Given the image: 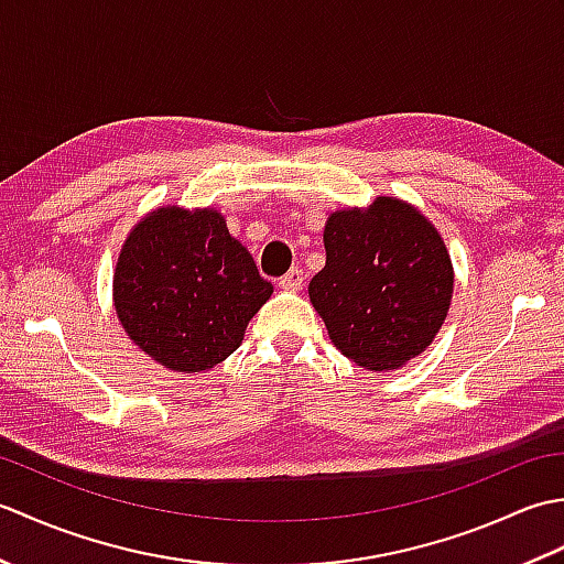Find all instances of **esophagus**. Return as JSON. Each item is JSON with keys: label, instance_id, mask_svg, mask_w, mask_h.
Listing matches in <instances>:
<instances>
[{"label": "esophagus", "instance_id": "1", "mask_svg": "<svg viewBox=\"0 0 564 564\" xmlns=\"http://www.w3.org/2000/svg\"><path fill=\"white\" fill-rule=\"evenodd\" d=\"M303 283H305V273H303V269H291L289 273L281 275V279H279V289L295 293V291H301V289H303Z\"/></svg>", "mask_w": 564, "mask_h": 564}]
</instances>
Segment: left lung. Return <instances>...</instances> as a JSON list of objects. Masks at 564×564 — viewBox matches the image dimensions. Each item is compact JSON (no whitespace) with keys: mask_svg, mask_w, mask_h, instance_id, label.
I'll use <instances>...</instances> for the list:
<instances>
[{"mask_svg":"<svg viewBox=\"0 0 564 564\" xmlns=\"http://www.w3.org/2000/svg\"><path fill=\"white\" fill-rule=\"evenodd\" d=\"M327 263L310 301L329 339L368 370L400 368L434 341L453 293V267L436 227L398 198L332 213Z\"/></svg>","mask_w":564,"mask_h":564,"instance_id":"8db88e82","label":"left lung"}]
</instances>
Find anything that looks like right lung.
<instances>
[{"label":"right lung","mask_w":564,"mask_h":564,"mask_svg":"<svg viewBox=\"0 0 564 564\" xmlns=\"http://www.w3.org/2000/svg\"><path fill=\"white\" fill-rule=\"evenodd\" d=\"M271 293L220 213L176 206L135 225L113 275L116 313L128 337L178 373L225 361Z\"/></svg>","instance_id":"right-lung-1"}]
</instances>
